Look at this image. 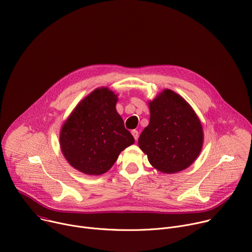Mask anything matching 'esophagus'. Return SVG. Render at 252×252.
Listing matches in <instances>:
<instances>
[{"mask_svg":"<svg viewBox=\"0 0 252 252\" xmlns=\"http://www.w3.org/2000/svg\"><path fill=\"white\" fill-rule=\"evenodd\" d=\"M131 134L133 135V138H134V140H135V141L139 139V131H138V130H135V129L131 130Z\"/></svg>","mask_w":252,"mask_h":252,"instance_id":"obj_1","label":"esophagus"}]
</instances>
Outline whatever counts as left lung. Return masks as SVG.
Returning a JSON list of instances; mask_svg holds the SVG:
<instances>
[{"label": "left lung", "instance_id": "left-lung-1", "mask_svg": "<svg viewBox=\"0 0 252 252\" xmlns=\"http://www.w3.org/2000/svg\"><path fill=\"white\" fill-rule=\"evenodd\" d=\"M149 105L150 124L139 138L141 150L159 172L173 174L188 168L203 144V129L195 111L170 89H165Z\"/></svg>", "mask_w": 252, "mask_h": 252}]
</instances>
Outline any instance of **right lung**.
Here are the masks:
<instances>
[{
	"instance_id": "add662e5",
	"label": "right lung",
	"mask_w": 252,
	"mask_h": 252,
	"mask_svg": "<svg viewBox=\"0 0 252 252\" xmlns=\"http://www.w3.org/2000/svg\"><path fill=\"white\" fill-rule=\"evenodd\" d=\"M117 94L97 88L67 119L60 133L61 151L73 168L87 175H101L119 155L134 143L116 109Z\"/></svg>"
}]
</instances>
